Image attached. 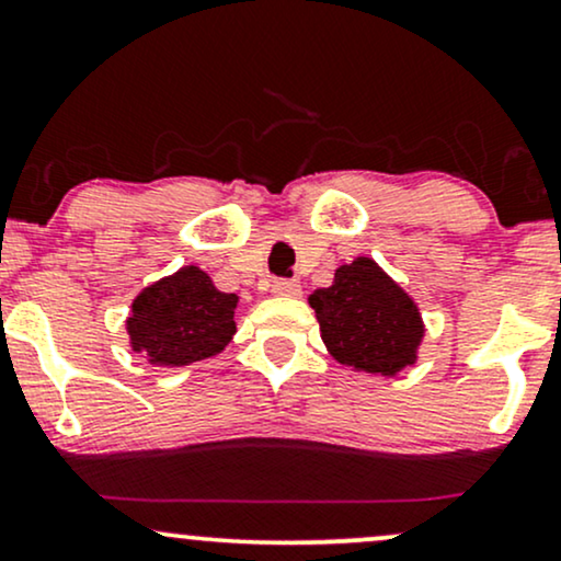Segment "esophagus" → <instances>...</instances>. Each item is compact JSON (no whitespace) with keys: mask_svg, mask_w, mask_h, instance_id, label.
<instances>
[{"mask_svg":"<svg viewBox=\"0 0 561 561\" xmlns=\"http://www.w3.org/2000/svg\"><path fill=\"white\" fill-rule=\"evenodd\" d=\"M272 293L282 295V297H297L302 293L300 282L297 279H274L272 282Z\"/></svg>","mask_w":561,"mask_h":561,"instance_id":"obj_1","label":"esophagus"}]
</instances>
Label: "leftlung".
<instances>
[{"label": "left lung", "mask_w": 561, "mask_h": 561, "mask_svg": "<svg viewBox=\"0 0 561 561\" xmlns=\"http://www.w3.org/2000/svg\"><path fill=\"white\" fill-rule=\"evenodd\" d=\"M308 300L336 363L373 375L414 365L424 336L420 308L373 259L339 266L333 285Z\"/></svg>", "instance_id": "1"}]
</instances>
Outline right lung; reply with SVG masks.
I'll list each match as a JSON object with an SVG mask.
<instances>
[{"label": "right lung", "instance_id": "right-lung-1", "mask_svg": "<svg viewBox=\"0 0 561 561\" xmlns=\"http://www.w3.org/2000/svg\"><path fill=\"white\" fill-rule=\"evenodd\" d=\"M236 308L238 295L219 293L198 266H183L131 302V350L165 367L215 357L236 333Z\"/></svg>", "mask_w": 561, "mask_h": 561}]
</instances>
